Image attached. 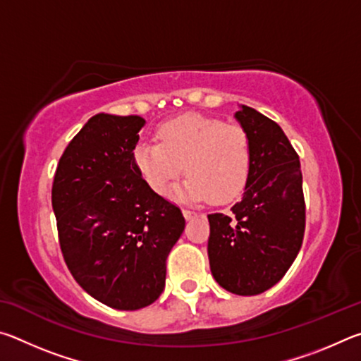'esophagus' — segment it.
Returning <instances> with one entry per match:
<instances>
[{"mask_svg":"<svg viewBox=\"0 0 361 361\" xmlns=\"http://www.w3.org/2000/svg\"><path fill=\"white\" fill-rule=\"evenodd\" d=\"M183 215H185V218H186V219H192V218L197 216L199 213H197V212H194V210H188V209H185V210H183Z\"/></svg>","mask_w":361,"mask_h":361,"instance_id":"34e87169","label":"esophagus"}]
</instances>
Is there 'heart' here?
<instances>
[{"mask_svg":"<svg viewBox=\"0 0 361 361\" xmlns=\"http://www.w3.org/2000/svg\"><path fill=\"white\" fill-rule=\"evenodd\" d=\"M156 140L133 149V166L154 192L167 194L186 169L181 199L224 204L242 194L250 172V142L240 126L185 114L162 122Z\"/></svg>","mask_w":361,"mask_h":361,"instance_id":"obj_1","label":"heart"}]
</instances>
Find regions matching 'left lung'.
Masks as SVG:
<instances>
[{
  "label": "left lung",
  "instance_id": "1",
  "mask_svg": "<svg viewBox=\"0 0 361 361\" xmlns=\"http://www.w3.org/2000/svg\"><path fill=\"white\" fill-rule=\"evenodd\" d=\"M235 119L250 142L245 191L229 215H209V259L216 282L234 295L253 296L282 280L302 245V173L277 122L242 105Z\"/></svg>",
  "mask_w": 361,
  "mask_h": 361
}]
</instances>
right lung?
<instances>
[{"mask_svg": "<svg viewBox=\"0 0 361 361\" xmlns=\"http://www.w3.org/2000/svg\"><path fill=\"white\" fill-rule=\"evenodd\" d=\"M140 116L95 114L66 146L52 185L59 242L71 276L97 301L137 310L166 286V261L185 231L178 207L133 166Z\"/></svg>", "mask_w": 361, "mask_h": 361, "instance_id": "right-lung-1", "label": "right lung"}]
</instances>
